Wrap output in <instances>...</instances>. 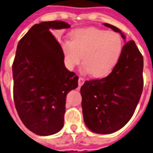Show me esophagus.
I'll use <instances>...</instances> for the list:
<instances>
[{
	"label": "esophagus",
	"mask_w": 153,
	"mask_h": 153,
	"mask_svg": "<svg viewBox=\"0 0 153 153\" xmlns=\"http://www.w3.org/2000/svg\"><path fill=\"white\" fill-rule=\"evenodd\" d=\"M84 83H85V79L83 77L79 78V80H78V85H79V86H81Z\"/></svg>",
	"instance_id": "1"
}]
</instances>
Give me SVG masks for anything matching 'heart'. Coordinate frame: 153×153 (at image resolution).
Wrapping results in <instances>:
<instances>
[{"instance_id":"1","label":"heart","mask_w":153,"mask_h":153,"mask_svg":"<svg viewBox=\"0 0 153 153\" xmlns=\"http://www.w3.org/2000/svg\"><path fill=\"white\" fill-rule=\"evenodd\" d=\"M64 59L69 68L77 65L83 56L85 70L94 77L111 73L119 61L123 40L118 33L101 29H78L72 32L69 40L62 42Z\"/></svg>"}]
</instances>
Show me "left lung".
<instances>
[{"label":"left lung","mask_w":153,"mask_h":153,"mask_svg":"<svg viewBox=\"0 0 153 153\" xmlns=\"http://www.w3.org/2000/svg\"><path fill=\"white\" fill-rule=\"evenodd\" d=\"M104 26L124 34L116 26ZM143 59L131 40L123 47L112 72L104 78L86 81L81 88L84 121L98 134L115 132L127 124L135 112L143 91Z\"/></svg>","instance_id":"8db88e82"}]
</instances>
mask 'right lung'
Listing matches in <instances>:
<instances>
[{
	"mask_svg": "<svg viewBox=\"0 0 153 153\" xmlns=\"http://www.w3.org/2000/svg\"><path fill=\"white\" fill-rule=\"evenodd\" d=\"M69 27L62 21L35 24L17 47L13 63L14 104L23 124L36 135L61 130L67 94L78 86V76L66 68L61 46L50 31Z\"/></svg>",
	"mask_w": 153,
	"mask_h": 153,
	"instance_id": "obj_1",
	"label": "right lung"
}]
</instances>
